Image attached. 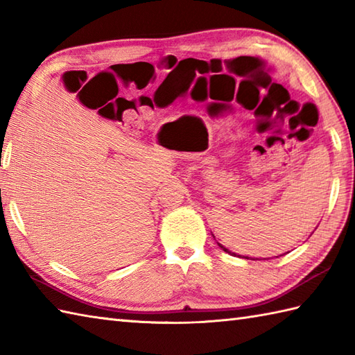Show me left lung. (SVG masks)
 Listing matches in <instances>:
<instances>
[{"label": "left lung", "mask_w": 355, "mask_h": 355, "mask_svg": "<svg viewBox=\"0 0 355 355\" xmlns=\"http://www.w3.org/2000/svg\"><path fill=\"white\" fill-rule=\"evenodd\" d=\"M218 245H220V247H221V248H223V250H224V252H227V253H229V254H235V253H232V252H230V250H229V248H225V247H224V245H223V244H220V243H218ZM247 259H248V258H247Z\"/></svg>", "instance_id": "obj_1"}]
</instances>
